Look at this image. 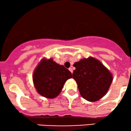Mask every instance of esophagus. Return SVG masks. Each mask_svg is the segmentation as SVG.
Masks as SVG:
<instances>
[{
    "label": "esophagus",
    "instance_id": "1",
    "mask_svg": "<svg viewBox=\"0 0 131 131\" xmlns=\"http://www.w3.org/2000/svg\"><path fill=\"white\" fill-rule=\"evenodd\" d=\"M69 70L70 71H71V72L72 73H73V70H72V68H69Z\"/></svg>",
    "mask_w": 131,
    "mask_h": 131
}]
</instances>
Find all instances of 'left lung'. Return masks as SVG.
<instances>
[{"label": "left lung", "mask_w": 131, "mask_h": 131, "mask_svg": "<svg viewBox=\"0 0 131 131\" xmlns=\"http://www.w3.org/2000/svg\"><path fill=\"white\" fill-rule=\"evenodd\" d=\"M73 78L80 94L89 102H95L104 96L112 82L111 73L98 60L90 57L73 65Z\"/></svg>", "instance_id": "1"}]
</instances>
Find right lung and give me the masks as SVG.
Instances as JSON below:
<instances>
[{
	"label": "right lung",
	"instance_id": "right-lung-1",
	"mask_svg": "<svg viewBox=\"0 0 131 131\" xmlns=\"http://www.w3.org/2000/svg\"><path fill=\"white\" fill-rule=\"evenodd\" d=\"M72 73L63 65L53 62L52 59H43L37 66L33 74V81L40 94L53 99L59 94L63 85Z\"/></svg>",
	"mask_w": 131,
	"mask_h": 131
}]
</instances>
